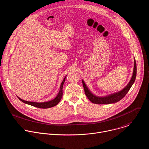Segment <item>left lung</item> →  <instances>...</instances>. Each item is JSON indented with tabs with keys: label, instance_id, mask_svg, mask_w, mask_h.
<instances>
[{
	"label": "left lung",
	"instance_id": "1",
	"mask_svg": "<svg viewBox=\"0 0 149 149\" xmlns=\"http://www.w3.org/2000/svg\"><path fill=\"white\" fill-rule=\"evenodd\" d=\"M136 72H137L136 63V60L134 59L133 75H132V78H131L130 82H129V84L122 91H120L117 93L111 94L108 96H104V97L96 96L94 95L89 90V89L87 88L86 84H85L84 81L82 80V84H83L85 95L91 102L95 104H110L117 102L119 101L120 100H121L122 98H123L124 96H125V95L127 94V93L130 89L131 86L134 82V81H135V79L136 77Z\"/></svg>",
	"mask_w": 149,
	"mask_h": 149
}]
</instances>
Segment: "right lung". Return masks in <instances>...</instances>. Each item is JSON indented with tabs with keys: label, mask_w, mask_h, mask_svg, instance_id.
<instances>
[{
	"label": "right lung",
	"mask_w": 149,
	"mask_h": 149,
	"mask_svg": "<svg viewBox=\"0 0 149 149\" xmlns=\"http://www.w3.org/2000/svg\"><path fill=\"white\" fill-rule=\"evenodd\" d=\"M66 77L64 78V79H63V82H61L60 88V91L58 92V94L57 95V96L54 99V100L49 101L48 102H30V101H24L23 100H22L21 98H20L19 97L17 96V97L19 99V100L23 102L24 104L33 106L34 107H37V108H42V109H46V108H52L53 107L56 106L59 102L60 101L61 99L62 98L63 96V85L64 83L65 82Z\"/></svg>",
	"instance_id": "right-lung-1"
}]
</instances>
